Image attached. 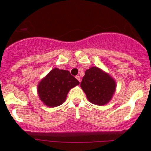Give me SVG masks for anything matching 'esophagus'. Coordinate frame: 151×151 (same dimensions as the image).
Instances as JSON below:
<instances>
[{"instance_id": "obj_1", "label": "esophagus", "mask_w": 151, "mask_h": 151, "mask_svg": "<svg viewBox=\"0 0 151 151\" xmlns=\"http://www.w3.org/2000/svg\"><path fill=\"white\" fill-rule=\"evenodd\" d=\"M76 78H77V80H79V82H80H80H81V80H80V76H79V75L76 76Z\"/></svg>"}]
</instances>
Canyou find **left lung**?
Returning <instances> with one entry per match:
<instances>
[{
  "instance_id": "1",
  "label": "left lung",
  "mask_w": 151,
  "mask_h": 151,
  "mask_svg": "<svg viewBox=\"0 0 151 151\" xmlns=\"http://www.w3.org/2000/svg\"><path fill=\"white\" fill-rule=\"evenodd\" d=\"M80 86L88 99L97 105L109 102L115 91L113 79L97 67H92L85 71Z\"/></svg>"
}]
</instances>
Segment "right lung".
<instances>
[{
	"label": "right lung",
	"instance_id": "obj_1",
	"mask_svg": "<svg viewBox=\"0 0 151 151\" xmlns=\"http://www.w3.org/2000/svg\"><path fill=\"white\" fill-rule=\"evenodd\" d=\"M79 84L69 71L55 68L39 83L38 93L47 106L54 107L63 104L69 90Z\"/></svg>",
	"mask_w": 151,
	"mask_h": 151
}]
</instances>
